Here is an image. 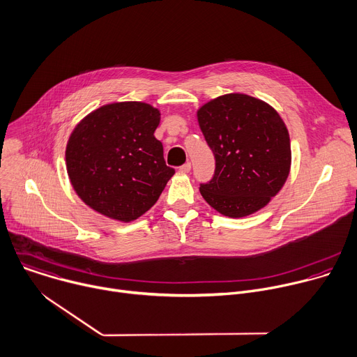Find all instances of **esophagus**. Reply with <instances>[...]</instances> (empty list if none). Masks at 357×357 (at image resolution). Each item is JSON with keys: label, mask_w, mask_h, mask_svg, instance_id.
Returning a JSON list of instances; mask_svg holds the SVG:
<instances>
[{"label": "esophagus", "mask_w": 357, "mask_h": 357, "mask_svg": "<svg viewBox=\"0 0 357 357\" xmlns=\"http://www.w3.org/2000/svg\"><path fill=\"white\" fill-rule=\"evenodd\" d=\"M180 170H181V172H184V173H188V172L191 170V163H190V162L184 163L183 166H180Z\"/></svg>", "instance_id": "1"}]
</instances>
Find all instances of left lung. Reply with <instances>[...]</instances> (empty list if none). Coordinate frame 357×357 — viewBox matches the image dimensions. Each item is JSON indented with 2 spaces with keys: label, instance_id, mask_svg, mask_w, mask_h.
I'll return each instance as SVG.
<instances>
[{
  "label": "left lung",
  "instance_id": "8db88e82",
  "mask_svg": "<svg viewBox=\"0 0 357 357\" xmlns=\"http://www.w3.org/2000/svg\"><path fill=\"white\" fill-rule=\"evenodd\" d=\"M197 116L215 158L212 178L199 184L204 199L231 218L263 208L290 173V136L280 115L250 96L227 94L206 102Z\"/></svg>",
  "mask_w": 357,
  "mask_h": 357
}]
</instances>
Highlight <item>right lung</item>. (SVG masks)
I'll return each instance as SVG.
<instances>
[{
  "label": "right lung",
  "mask_w": 357,
  "mask_h": 357,
  "mask_svg": "<svg viewBox=\"0 0 357 357\" xmlns=\"http://www.w3.org/2000/svg\"><path fill=\"white\" fill-rule=\"evenodd\" d=\"M159 109L128 101L104 105L70 135L67 174L77 195L102 215L130 222L151 209L174 174L155 137Z\"/></svg>",
  "instance_id": "right-lung-1"
}]
</instances>
